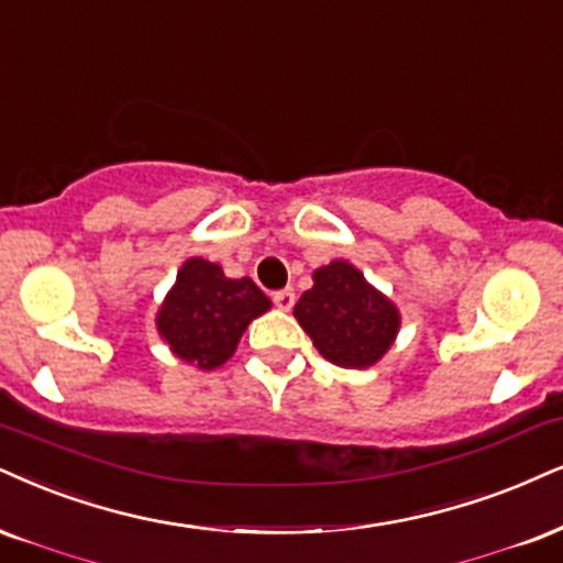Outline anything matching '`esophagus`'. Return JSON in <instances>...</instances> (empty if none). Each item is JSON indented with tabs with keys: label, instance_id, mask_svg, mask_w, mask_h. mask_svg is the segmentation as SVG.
Wrapping results in <instances>:
<instances>
[{
	"label": "esophagus",
	"instance_id": "34e87169",
	"mask_svg": "<svg viewBox=\"0 0 563 563\" xmlns=\"http://www.w3.org/2000/svg\"><path fill=\"white\" fill-rule=\"evenodd\" d=\"M274 305L279 310H292L295 289H279V292H274Z\"/></svg>",
	"mask_w": 563,
	"mask_h": 563
}]
</instances>
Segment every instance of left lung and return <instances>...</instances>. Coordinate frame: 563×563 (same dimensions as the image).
Returning <instances> with one entry per match:
<instances>
[{
  "instance_id": "left-lung-1",
  "label": "left lung",
  "mask_w": 563,
  "mask_h": 563,
  "mask_svg": "<svg viewBox=\"0 0 563 563\" xmlns=\"http://www.w3.org/2000/svg\"><path fill=\"white\" fill-rule=\"evenodd\" d=\"M295 318L329 363L355 371L376 365L401 329L397 305L342 258L313 271V287L297 300Z\"/></svg>"
}]
</instances>
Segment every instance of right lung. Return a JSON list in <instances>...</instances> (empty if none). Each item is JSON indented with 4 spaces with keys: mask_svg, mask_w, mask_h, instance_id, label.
Segmentation results:
<instances>
[{
    "mask_svg": "<svg viewBox=\"0 0 563 563\" xmlns=\"http://www.w3.org/2000/svg\"><path fill=\"white\" fill-rule=\"evenodd\" d=\"M271 300L247 276L229 279L219 263L187 258L156 310V331L172 355L198 371L221 367Z\"/></svg>",
    "mask_w": 563,
    "mask_h": 563,
    "instance_id": "add662e5",
    "label": "right lung"
}]
</instances>
